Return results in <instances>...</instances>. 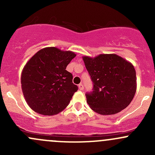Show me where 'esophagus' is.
<instances>
[{
    "label": "esophagus",
    "mask_w": 155,
    "mask_h": 155,
    "mask_svg": "<svg viewBox=\"0 0 155 155\" xmlns=\"http://www.w3.org/2000/svg\"><path fill=\"white\" fill-rule=\"evenodd\" d=\"M79 90H80V91H82V90H83V89H84V86H83V85H82V83H80V84H79Z\"/></svg>",
    "instance_id": "esophagus-1"
}]
</instances>
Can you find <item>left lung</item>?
Listing matches in <instances>:
<instances>
[{
	"label": "left lung",
	"instance_id": "obj_1",
	"mask_svg": "<svg viewBox=\"0 0 155 155\" xmlns=\"http://www.w3.org/2000/svg\"><path fill=\"white\" fill-rule=\"evenodd\" d=\"M82 59L94 83L85 94L91 109L101 115H114L127 107L137 91L136 70L130 62L115 54Z\"/></svg>",
	"mask_w": 155,
	"mask_h": 155
}]
</instances>
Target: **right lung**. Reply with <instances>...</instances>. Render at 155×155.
Instances as JSON below:
<instances>
[{
  "label": "right lung",
  "instance_id": "right-lung-1",
  "mask_svg": "<svg viewBox=\"0 0 155 155\" xmlns=\"http://www.w3.org/2000/svg\"><path fill=\"white\" fill-rule=\"evenodd\" d=\"M76 54L55 47L37 51L21 72L24 97L32 110L43 115H54L63 111L78 90L67 66Z\"/></svg>",
  "mask_w": 155,
  "mask_h": 155
}]
</instances>
